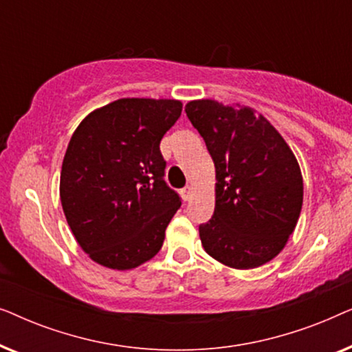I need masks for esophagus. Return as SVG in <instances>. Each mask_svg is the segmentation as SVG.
Listing matches in <instances>:
<instances>
[{
	"mask_svg": "<svg viewBox=\"0 0 352 352\" xmlns=\"http://www.w3.org/2000/svg\"><path fill=\"white\" fill-rule=\"evenodd\" d=\"M181 197H182V200L184 201H187L192 197V187L190 186H186L184 189H181Z\"/></svg>",
	"mask_w": 352,
	"mask_h": 352,
	"instance_id": "obj_1",
	"label": "esophagus"
}]
</instances>
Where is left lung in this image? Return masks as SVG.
Instances as JSON below:
<instances>
[{
    "label": "left lung",
    "mask_w": 352,
    "mask_h": 352,
    "mask_svg": "<svg viewBox=\"0 0 352 352\" xmlns=\"http://www.w3.org/2000/svg\"><path fill=\"white\" fill-rule=\"evenodd\" d=\"M216 170L214 213L199 232L205 252L234 269L263 266L282 252L302 206L296 157L256 110L213 99L186 105Z\"/></svg>",
    "instance_id": "left-lung-1"
}]
</instances>
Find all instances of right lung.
<instances>
[{"label":"right lung","mask_w":352,"mask_h":352,"mask_svg":"<svg viewBox=\"0 0 352 352\" xmlns=\"http://www.w3.org/2000/svg\"><path fill=\"white\" fill-rule=\"evenodd\" d=\"M176 99L124 98L75 129L60 171L62 210L100 266L128 271L160 252L181 199L166 186L160 141L181 117Z\"/></svg>","instance_id":"obj_1"}]
</instances>
